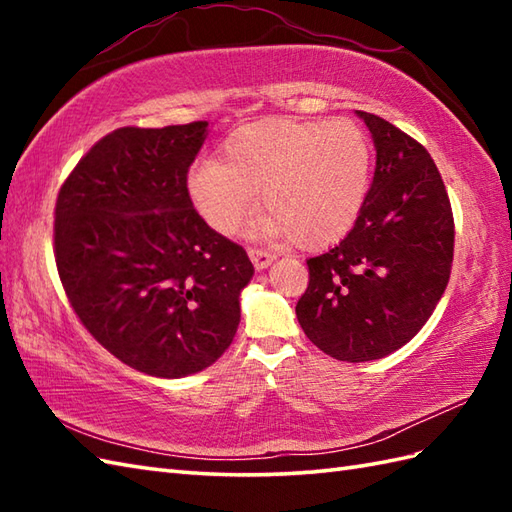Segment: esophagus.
I'll list each match as a JSON object with an SVG mask.
<instances>
[{"label":"esophagus","mask_w":512,"mask_h":512,"mask_svg":"<svg viewBox=\"0 0 512 512\" xmlns=\"http://www.w3.org/2000/svg\"><path fill=\"white\" fill-rule=\"evenodd\" d=\"M248 257L257 270H264L275 262V255L268 253V250H264V248H248Z\"/></svg>","instance_id":"34e87169"}]
</instances>
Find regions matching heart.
<instances>
[{
    "mask_svg": "<svg viewBox=\"0 0 512 512\" xmlns=\"http://www.w3.org/2000/svg\"><path fill=\"white\" fill-rule=\"evenodd\" d=\"M372 184V143L354 121L268 118L235 129L220 162L200 160L187 193L215 233L233 235L259 200L250 226L264 239H292L306 250L336 244L352 231Z\"/></svg>",
    "mask_w": 512,
    "mask_h": 512,
    "instance_id": "b5f03b06",
    "label": "heart"
}]
</instances>
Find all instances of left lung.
I'll return each instance as SVG.
<instances>
[{
    "mask_svg": "<svg viewBox=\"0 0 512 512\" xmlns=\"http://www.w3.org/2000/svg\"><path fill=\"white\" fill-rule=\"evenodd\" d=\"M376 147L361 215L339 246L308 259L297 301L308 339L336 361H376L409 343L449 284L453 213L436 162L385 118L356 112Z\"/></svg>",
    "mask_w": 512,
    "mask_h": 512,
    "instance_id": "left-lung-1",
    "label": "left lung"
}]
</instances>
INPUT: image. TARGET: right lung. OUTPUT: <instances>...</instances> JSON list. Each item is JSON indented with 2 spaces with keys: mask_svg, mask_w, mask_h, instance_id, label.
Returning <instances> with one entry per match:
<instances>
[{
  "mask_svg": "<svg viewBox=\"0 0 512 512\" xmlns=\"http://www.w3.org/2000/svg\"><path fill=\"white\" fill-rule=\"evenodd\" d=\"M206 134V121L116 129L54 206V259L76 317L118 361L158 378L202 372L228 350L255 273L187 193Z\"/></svg>",
  "mask_w": 512,
  "mask_h": 512,
  "instance_id": "obj_1",
  "label": "right lung"
}]
</instances>
